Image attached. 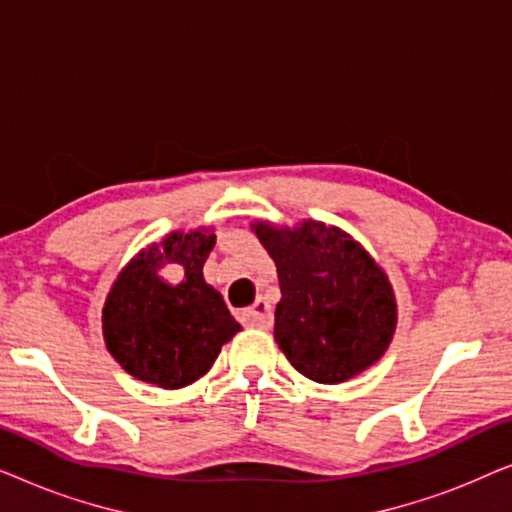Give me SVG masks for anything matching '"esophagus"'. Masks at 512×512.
I'll use <instances>...</instances> for the list:
<instances>
[{"label":"esophagus","instance_id":"34e87169","mask_svg":"<svg viewBox=\"0 0 512 512\" xmlns=\"http://www.w3.org/2000/svg\"><path fill=\"white\" fill-rule=\"evenodd\" d=\"M242 321L256 328H270L272 326V310L263 298H258L249 310H242Z\"/></svg>","mask_w":512,"mask_h":512}]
</instances>
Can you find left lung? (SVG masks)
I'll return each instance as SVG.
<instances>
[{"mask_svg":"<svg viewBox=\"0 0 512 512\" xmlns=\"http://www.w3.org/2000/svg\"><path fill=\"white\" fill-rule=\"evenodd\" d=\"M251 228L277 265L275 340L291 366L319 384L347 382L373 366L396 331L394 289L373 256L321 221Z\"/></svg>","mask_w":512,"mask_h":512,"instance_id":"1","label":"left lung"}]
</instances>
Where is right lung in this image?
Segmentation results:
<instances>
[{"mask_svg": "<svg viewBox=\"0 0 512 512\" xmlns=\"http://www.w3.org/2000/svg\"><path fill=\"white\" fill-rule=\"evenodd\" d=\"M214 242L212 230H174L139 251L111 286L102 310L104 342L137 380L163 389L186 387L200 380L221 347L242 331L221 293L202 277ZM167 262L185 270L179 285L159 277Z\"/></svg>", "mask_w": 512, "mask_h": 512, "instance_id": "right-lung-1", "label": "right lung"}]
</instances>
